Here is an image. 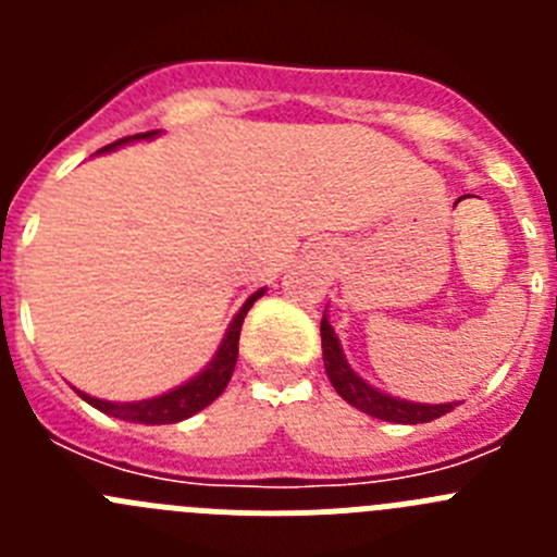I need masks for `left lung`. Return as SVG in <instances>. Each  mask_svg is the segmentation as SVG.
Wrapping results in <instances>:
<instances>
[{
    "instance_id": "8db88e82",
    "label": "left lung",
    "mask_w": 557,
    "mask_h": 557,
    "mask_svg": "<svg viewBox=\"0 0 557 557\" xmlns=\"http://www.w3.org/2000/svg\"><path fill=\"white\" fill-rule=\"evenodd\" d=\"M321 339L323 366H326L334 391L346 398L348 405L357 407V410L368 412L373 418H382V421H393V424H426V421H435V418L446 416L451 410V405H412V401L385 396V393H379L371 385H366L348 368L346 357H343V348H339L337 337H334V329L329 326L326 314H323L321 321Z\"/></svg>"
}]
</instances>
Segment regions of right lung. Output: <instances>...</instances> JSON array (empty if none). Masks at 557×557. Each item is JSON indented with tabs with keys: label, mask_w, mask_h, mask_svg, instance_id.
<instances>
[{
	"label": "right lung",
	"mask_w": 557,
	"mask_h": 557,
	"mask_svg": "<svg viewBox=\"0 0 557 557\" xmlns=\"http://www.w3.org/2000/svg\"><path fill=\"white\" fill-rule=\"evenodd\" d=\"M152 133L156 131L136 133V136H125V139L102 147L100 152L113 150V147H120L122 141L147 139V136H152ZM262 295H264V289H259V293H253L248 301L243 304V309L236 312L234 323H231L228 332H225L223 346H220L214 362H211V366L206 368L200 376H195L191 382H186V385L175 387V391L164 393V396H159V398H150V401H133V405H113V401H102V398L86 396V393H81V396L86 398L88 405L97 407V410L108 412V416H113V418H122V421H133V424H178V421H184V418L195 416V412H200L203 407H209L211 401H214V398H218L225 387H228L231 373H234V366H236V354H239V332H243L245 314H248V309L253 307L256 298H262Z\"/></svg>",
	"instance_id": "1"
}]
</instances>
